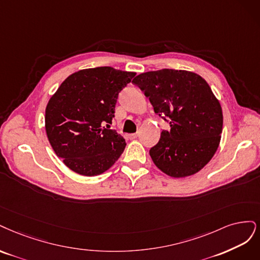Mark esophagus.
<instances>
[{
	"label": "esophagus",
	"instance_id": "esophagus-1",
	"mask_svg": "<svg viewBox=\"0 0 260 260\" xmlns=\"http://www.w3.org/2000/svg\"><path fill=\"white\" fill-rule=\"evenodd\" d=\"M138 136H139L138 133H134V134H129L128 138H129V139H136Z\"/></svg>",
	"mask_w": 260,
	"mask_h": 260
}]
</instances>
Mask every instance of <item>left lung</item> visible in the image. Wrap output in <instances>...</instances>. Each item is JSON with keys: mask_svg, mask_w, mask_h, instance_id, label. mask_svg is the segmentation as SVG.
I'll return each instance as SVG.
<instances>
[{"mask_svg": "<svg viewBox=\"0 0 260 260\" xmlns=\"http://www.w3.org/2000/svg\"><path fill=\"white\" fill-rule=\"evenodd\" d=\"M154 112L170 123L150 156L171 177L193 175L211 161L220 142L222 110L206 81L186 70L162 69L133 80Z\"/></svg>", "mask_w": 260, "mask_h": 260, "instance_id": "left-lung-1", "label": "left lung"}]
</instances>
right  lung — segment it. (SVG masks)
I'll return each mask as SVG.
<instances>
[{
    "instance_id": "obj_1",
    "label": "right lung",
    "mask_w": 260,
    "mask_h": 260,
    "mask_svg": "<svg viewBox=\"0 0 260 260\" xmlns=\"http://www.w3.org/2000/svg\"><path fill=\"white\" fill-rule=\"evenodd\" d=\"M135 75L111 67L80 70L67 78L49 99L47 138L71 171L83 176L103 174L123 153L125 139L104 125L111 124L119 93Z\"/></svg>"
}]
</instances>
